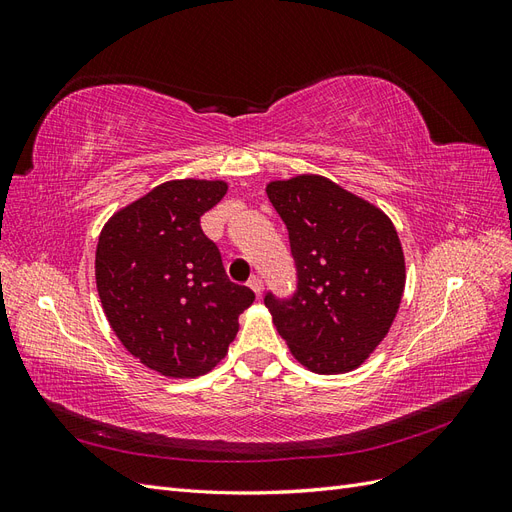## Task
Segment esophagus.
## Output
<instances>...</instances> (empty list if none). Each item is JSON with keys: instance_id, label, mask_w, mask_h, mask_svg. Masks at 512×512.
<instances>
[{"instance_id": "1", "label": "esophagus", "mask_w": 512, "mask_h": 512, "mask_svg": "<svg viewBox=\"0 0 512 512\" xmlns=\"http://www.w3.org/2000/svg\"><path fill=\"white\" fill-rule=\"evenodd\" d=\"M250 288L254 290V294H256L258 299L262 297V290H265V286H262V280H258V277H252V280H250Z\"/></svg>"}]
</instances>
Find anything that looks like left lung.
<instances>
[{"mask_svg":"<svg viewBox=\"0 0 512 512\" xmlns=\"http://www.w3.org/2000/svg\"><path fill=\"white\" fill-rule=\"evenodd\" d=\"M288 228L297 290H269L273 324L301 365L316 374L359 367L389 333L406 284L397 230L367 200L337 183L301 175L267 185Z\"/></svg>","mask_w":512,"mask_h":512,"instance_id":"1","label":"left lung"}]
</instances>
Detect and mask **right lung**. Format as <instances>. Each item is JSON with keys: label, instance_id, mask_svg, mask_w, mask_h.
Here are the masks:
<instances>
[{"label": "right lung", "instance_id": "right-lung-1", "mask_svg": "<svg viewBox=\"0 0 512 512\" xmlns=\"http://www.w3.org/2000/svg\"><path fill=\"white\" fill-rule=\"evenodd\" d=\"M224 181H166L115 213L96 250V284L115 335L143 365L194 378L218 365L256 294L228 280L200 215Z\"/></svg>", "mask_w": 512, "mask_h": 512}]
</instances>
